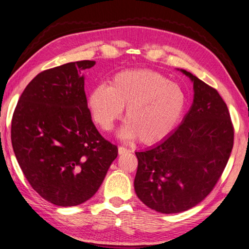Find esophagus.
Here are the masks:
<instances>
[{"instance_id":"1","label":"esophagus","mask_w":249,"mask_h":249,"mask_svg":"<svg viewBox=\"0 0 249 249\" xmlns=\"http://www.w3.org/2000/svg\"><path fill=\"white\" fill-rule=\"evenodd\" d=\"M130 150L128 148H124V147H119L118 148V154L119 155H124L125 153H129Z\"/></svg>"}]
</instances>
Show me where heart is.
<instances>
[{"instance_id": "1", "label": "heart", "mask_w": 249, "mask_h": 249, "mask_svg": "<svg viewBox=\"0 0 249 249\" xmlns=\"http://www.w3.org/2000/svg\"><path fill=\"white\" fill-rule=\"evenodd\" d=\"M88 106L95 123L110 131L126 107L125 124L119 135L145 144L162 141L174 130L187 106V95L178 84L160 72L130 70L113 76L108 87L90 90Z\"/></svg>"}]
</instances>
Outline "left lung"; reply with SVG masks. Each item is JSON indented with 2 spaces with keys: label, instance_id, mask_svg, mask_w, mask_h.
I'll use <instances>...</instances> for the list:
<instances>
[{
  "label": "left lung",
  "instance_id": "left-lung-1",
  "mask_svg": "<svg viewBox=\"0 0 249 249\" xmlns=\"http://www.w3.org/2000/svg\"><path fill=\"white\" fill-rule=\"evenodd\" d=\"M193 102L181 124L153 147L135 152L134 189L160 213H178L207 196L221 178L233 147V126L220 94L191 72Z\"/></svg>",
  "mask_w": 249,
  "mask_h": 249
}]
</instances>
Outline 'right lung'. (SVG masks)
Wrapping results in <instances>:
<instances>
[{"instance_id":"add662e5","label":"right lung","mask_w":249,"mask_h":249,"mask_svg":"<svg viewBox=\"0 0 249 249\" xmlns=\"http://www.w3.org/2000/svg\"><path fill=\"white\" fill-rule=\"evenodd\" d=\"M95 61L70 62L36 76L11 121V142L28 183L46 201L80 205L104 181L118 149L92 121L82 71Z\"/></svg>"}]
</instances>
